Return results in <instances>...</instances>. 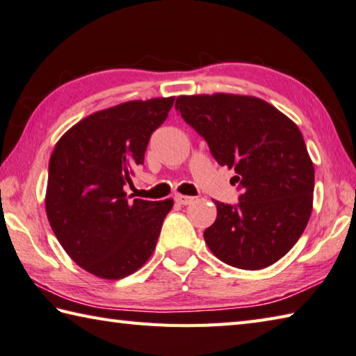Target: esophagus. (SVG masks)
Listing matches in <instances>:
<instances>
[{
    "label": "esophagus",
    "mask_w": 356,
    "mask_h": 356,
    "mask_svg": "<svg viewBox=\"0 0 356 356\" xmlns=\"http://www.w3.org/2000/svg\"><path fill=\"white\" fill-rule=\"evenodd\" d=\"M174 199H176V202H177L179 205H190L191 202L194 200V197H190V196H182V194H177V196L174 197Z\"/></svg>",
    "instance_id": "obj_1"
}]
</instances>
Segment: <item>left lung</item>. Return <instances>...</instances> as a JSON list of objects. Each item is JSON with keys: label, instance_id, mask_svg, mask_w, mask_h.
I'll return each instance as SVG.
<instances>
[{"label": "left lung", "instance_id": "1", "mask_svg": "<svg viewBox=\"0 0 356 356\" xmlns=\"http://www.w3.org/2000/svg\"><path fill=\"white\" fill-rule=\"evenodd\" d=\"M176 109L205 138L219 165L234 168L238 204H222L204 232L213 254L242 270L266 268L287 254L312 214L315 170L301 131L256 97L180 95Z\"/></svg>", "mask_w": 356, "mask_h": 356}]
</instances>
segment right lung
Masks as SVG:
<instances>
[{
	"label": "right lung",
	"mask_w": 356,
	"mask_h": 356,
	"mask_svg": "<svg viewBox=\"0 0 356 356\" xmlns=\"http://www.w3.org/2000/svg\"><path fill=\"white\" fill-rule=\"evenodd\" d=\"M172 103L136 100L99 111L69 129L49 160V224L72 261L103 280H122L149 259L172 208L171 199L129 202L124 193Z\"/></svg>",
	"instance_id": "add662e5"
}]
</instances>
